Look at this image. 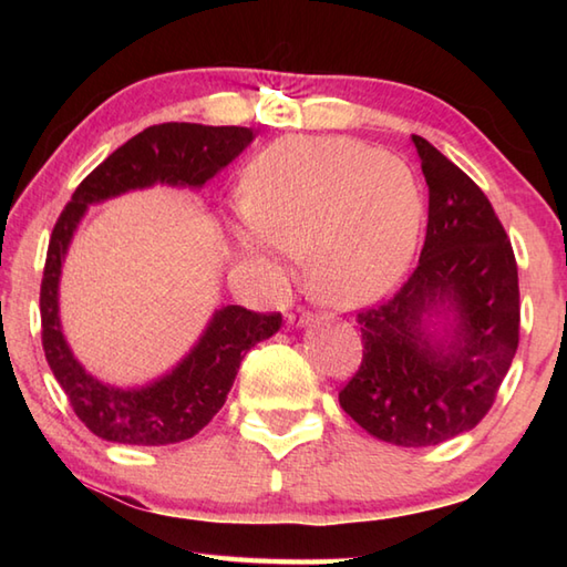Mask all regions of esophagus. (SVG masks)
<instances>
[{"label": "esophagus", "instance_id": "34e87169", "mask_svg": "<svg viewBox=\"0 0 567 567\" xmlns=\"http://www.w3.org/2000/svg\"><path fill=\"white\" fill-rule=\"evenodd\" d=\"M309 321H315V315H311V311H307V309H297V311H290V315H287V323H290V327H307Z\"/></svg>", "mask_w": 567, "mask_h": 567}]
</instances>
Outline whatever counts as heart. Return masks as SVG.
<instances>
[{
    "mask_svg": "<svg viewBox=\"0 0 567 567\" xmlns=\"http://www.w3.org/2000/svg\"><path fill=\"white\" fill-rule=\"evenodd\" d=\"M424 224V195L406 163L341 136H285L244 183L231 236L244 258L282 275L307 252L321 302L358 307L400 280Z\"/></svg>",
    "mask_w": 567,
    "mask_h": 567,
    "instance_id": "b5f03b06",
    "label": "heart"
}]
</instances>
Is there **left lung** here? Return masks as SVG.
I'll list each match as a JSON object with an SVG mask.
<instances>
[{"label":"left lung","instance_id":"1","mask_svg":"<svg viewBox=\"0 0 567 567\" xmlns=\"http://www.w3.org/2000/svg\"><path fill=\"white\" fill-rule=\"evenodd\" d=\"M429 185L419 265L388 302L358 315L363 360L339 392L370 436L404 449L475 429L519 346V275L485 192L412 136ZM433 316L453 320L436 334Z\"/></svg>","mask_w":567,"mask_h":567}]
</instances>
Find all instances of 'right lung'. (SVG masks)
<instances>
[{
  "label": "right lung",
  "instance_id": "right-lung-1",
  "mask_svg": "<svg viewBox=\"0 0 567 567\" xmlns=\"http://www.w3.org/2000/svg\"><path fill=\"white\" fill-rule=\"evenodd\" d=\"M256 138L244 126L158 124L126 141L82 179L55 221L41 282V339L45 360L70 406L94 436L126 445L187 441L226 402L240 360L252 346L280 331L282 315H258L228 305L214 311L195 348L143 388H114L90 375L72 355L58 317L60 270L72 234L90 204L153 185L202 187Z\"/></svg>",
  "mask_w": 567,
  "mask_h": 567
}]
</instances>
